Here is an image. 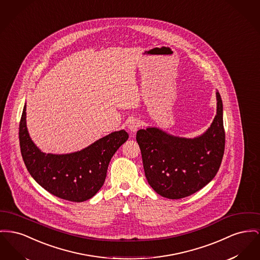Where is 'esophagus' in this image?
Returning a JSON list of instances; mask_svg holds the SVG:
<instances>
[{
  "label": "esophagus",
  "mask_w": 260,
  "mask_h": 260,
  "mask_svg": "<svg viewBox=\"0 0 260 260\" xmlns=\"http://www.w3.org/2000/svg\"><path fill=\"white\" fill-rule=\"evenodd\" d=\"M139 126H140V121L138 120V119H133V120H131V121L128 122V124H127L128 131H129L131 133H133V134H135V133L138 132Z\"/></svg>",
  "instance_id": "1"
}]
</instances>
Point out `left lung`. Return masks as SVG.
<instances>
[{
	"label": "left lung",
	"mask_w": 260,
	"mask_h": 260,
	"mask_svg": "<svg viewBox=\"0 0 260 260\" xmlns=\"http://www.w3.org/2000/svg\"><path fill=\"white\" fill-rule=\"evenodd\" d=\"M217 114L210 127L199 138L174 137L157 128L137 133L145 177L163 198L183 199L212 181L225 150L223 103L219 92Z\"/></svg>",
	"instance_id": "left-lung-1"
}]
</instances>
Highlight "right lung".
Wrapping results in <instances>:
<instances>
[{
  "instance_id": "right-lung-1",
  "label": "right lung",
  "mask_w": 260,
  "mask_h": 260,
  "mask_svg": "<svg viewBox=\"0 0 260 260\" xmlns=\"http://www.w3.org/2000/svg\"><path fill=\"white\" fill-rule=\"evenodd\" d=\"M25 111L26 105L19 122V145L31 177L59 199L73 202L91 199L102 187L111 158L127 140V133L114 132L77 152L46 154L31 140Z\"/></svg>"
}]
</instances>
